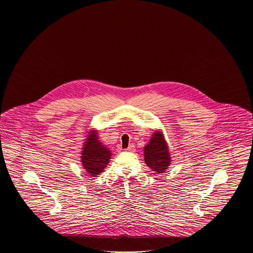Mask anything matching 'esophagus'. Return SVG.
<instances>
[{
  "mask_svg": "<svg viewBox=\"0 0 253 253\" xmlns=\"http://www.w3.org/2000/svg\"><path fill=\"white\" fill-rule=\"evenodd\" d=\"M133 150H134V146H133V145H130V146L126 149L127 152H133Z\"/></svg>",
  "mask_w": 253,
  "mask_h": 253,
  "instance_id": "34e87169",
  "label": "esophagus"
}]
</instances>
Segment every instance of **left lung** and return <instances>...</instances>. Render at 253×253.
Instances as JSON below:
<instances>
[{
  "label": "left lung",
  "mask_w": 253,
  "mask_h": 253,
  "mask_svg": "<svg viewBox=\"0 0 253 253\" xmlns=\"http://www.w3.org/2000/svg\"><path fill=\"white\" fill-rule=\"evenodd\" d=\"M144 160L147 166L157 173H162L168 169L171 160L162 132H154L151 140L145 146Z\"/></svg>",
  "instance_id": "left-lung-1"
}]
</instances>
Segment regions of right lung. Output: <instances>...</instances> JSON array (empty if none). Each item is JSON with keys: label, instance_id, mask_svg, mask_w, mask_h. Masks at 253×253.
Instances as JSON below:
<instances>
[{"label": "right lung", "instance_id": "obj_1", "mask_svg": "<svg viewBox=\"0 0 253 253\" xmlns=\"http://www.w3.org/2000/svg\"><path fill=\"white\" fill-rule=\"evenodd\" d=\"M111 156V151L98 140L96 130H91L85 140L81 157L85 170L92 176H96L108 165Z\"/></svg>", "mask_w": 253, "mask_h": 253}]
</instances>
